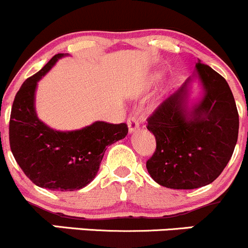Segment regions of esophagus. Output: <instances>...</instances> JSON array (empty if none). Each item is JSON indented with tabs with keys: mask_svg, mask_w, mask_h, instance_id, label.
Returning <instances> with one entry per match:
<instances>
[{
	"mask_svg": "<svg viewBox=\"0 0 248 248\" xmlns=\"http://www.w3.org/2000/svg\"><path fill=\"white\" fill-rule=\"evenodd\" d=\"M127 126H129V131L134 132L139 129V121L136 119V117L130 116L127 118Z\"/></svg>",
	"mask_w": 248,
	"mask_h": 248,
	"instance_id": "obj_1",
	"label": "esophagus"
}]
</instances>
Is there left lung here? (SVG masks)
Masks as SVG:
<instances>
[{
  "instance_id": "left-lung-1",
  "label": "left lung",
  "mask_w": 248,
  "mask_h": 248,
  "mask_svg": "<svg viewBox=\"0 0 248 248\" xmlns=\"http://www.w3.org/2000/svg\"><path fill=\"white\" fill-rule=\"evenodd\" d=\"M197 73L205 96L189 116L185 109L187 80L147 118V129L156 142L147 170L166 188L194 189L212 183L227 166L237 142L239 113L227 80L200 61Z\"/></svg>"
}]
</instances>
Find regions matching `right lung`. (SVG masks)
Here are the masks:
<instances>
[{"label": "right lung", "instance_id": "add662e5", "mask_svg": "<svg viewBox=\"0 0 248 248\" xmlns=\"http://www.w3.org/2000/svg\"><path fill=\"white\" fill-rule=\"evenodd\" d=\"M63 54L24 82L14 97L9 119V146L26 176L41 188L72 192L89 185L99 171L106 147L126 136L125 123L95 122L76 131L60 132L43 124L35 112L37 82Z\"/></svg>", "mask_w": 248, "mask_h": 248}]
</instances>
